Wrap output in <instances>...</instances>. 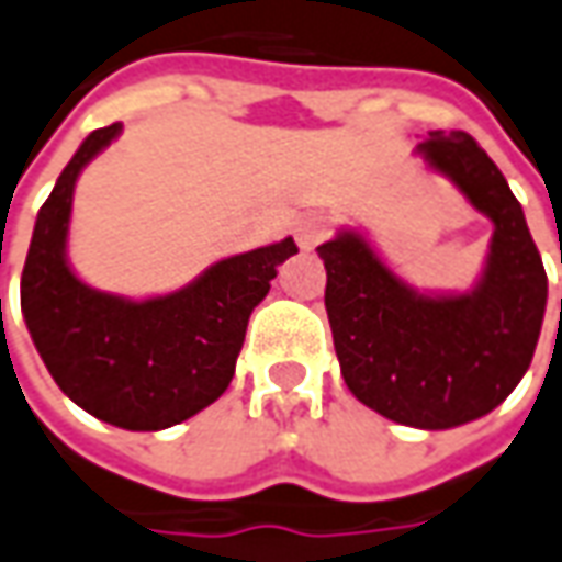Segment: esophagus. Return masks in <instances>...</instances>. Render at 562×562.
Returning a JSON list of instances; mask_svg holds the SVG:
<instances>
[{
    "mask_svg": "<svg viewBox=\"0 0 562 562\" xmlns=\"http://www.w3.org/2000/svg\"><path fill=\"white\" fill-rule=\"evenodd\" d=\"M330 232H333V220H330V216L308 214V216H303L300 223H296V229H293V235H296V244H300L303 250H312V247L324 241V238H327Z\"/></svg>",
    "mask_w": 562,
    "mask_h": 562,
    "instance_id": "obj_1",
    "label": "esophagus"
}]
</instances>
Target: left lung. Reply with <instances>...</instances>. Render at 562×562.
<instances>
[{"label":"left lung","instance_id":"8db88e82","mask_svg":"<svg viewBox=\"0 0 562 562\" xmlns=\"http://www.w3.org/2000/svg\"><path fill=\"white\" fill-rule=\"evenodd\" d=\"M465 199L493 220L477 288L425 296L355 232L321 244L324 305L348 392L385 419L456 428L502 404L536 355L548 274L508 180L465 131H431L416 146Z\"/></svg>","mask_w":562,"mask_h":562}]
</instances>
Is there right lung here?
Returning <instances> with one entry per match:
<instances>
[{
	"label": "right lung",
	"instance_id": "1",
	"mask_svg": "<svg viewBox=\"0 0 562 562\" xmlns=\"http://www.w3.org/2000/svg\"><path fill=\"white\" fill-rule=\"evenodd\" d=\"M119 131V122L91 131L42 204L23 262L21 308L36 351L72 404L127 431H161L229 389L250 312L296 244L284 238L220 259L189 288L143 303L81 284L67 262L72 189Z\"/></svg>",
	"mask_w": 562,
	"mask_h": 562
}]
</instances>
